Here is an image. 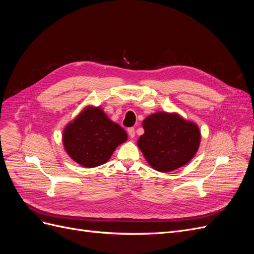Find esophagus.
<instances>
[{
	"label": "esophagus",
	"instance_id": "obj_1",
	"mask_svg": "<svg viewBox=\"0 0 254 254\" xmlns=\"http://www.w3.org/2000/svg\"><path fill=\"white\" fill-rule=\"evenodd\" d=\"M127 131H128L129 136L131 137V139H133V137H134V134H135V130H134V128H133V127H130V128H128V129H127Z\"/></svg>",
	"mask_w": 254,
	"mask_h": 254
}]
</instances>
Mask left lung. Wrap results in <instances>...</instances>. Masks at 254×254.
Instances as JSON below:
<instances>
[{
    "label": "left lung",
    "mask_w": 254,
    "mask_h": 254,
    "mask_svg": "<svg viewBox=\"0 0 254 254\" xmlns=\"http://www.w3.org/2000/svg\"><path fill=\"white\" fill-rule=\"evenodd\" d=\"M145 132L137 141L147 162L159 172H172L195 156L200 131L194 123L177 114L158 112L143 122Z\"/></svg>",
    "instance_id": "8db88e82"
}]
</instances>
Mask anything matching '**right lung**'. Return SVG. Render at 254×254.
<instances>
[{
	"label": "right lung",
	"mask_w": 254,
	"mask_h": 254,
	"mask_svg": "<svg viewBox=\"0 0 254 254\" xmlns=\"http://www.w3.org/2000/svg\"><path fill=\"white\" fill-rule=\"evenodd\" d=\"M126 140L125 130L107 118L101 108H87L64 131L67 155L84 167L106 163Z\"/></svg>",
	"instance_id": "right-lung-1"
}]
</instances>
